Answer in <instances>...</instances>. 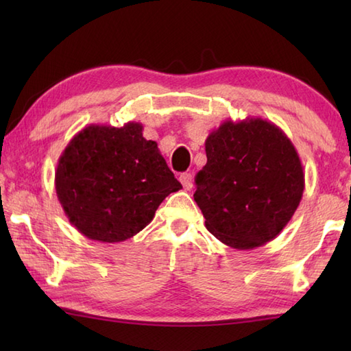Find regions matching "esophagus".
<instances>
[{
  "instance_id": "esophagus-1",
  "label": "esophagus",
  "mask_w": 351,
  "mask_h": 351,
  "mask_svg": "<svg viewBox=\"0 0 351 351\" xmlns=\"http://www.w3.org/2000/svg\"><path fill=\"white\" fill-rule=\"evenodd\" d=\"M180 181L184 185V190L189 191V190L193 189V176H191V173H182L180 176Z\"/></svg>"
}]
</instances>
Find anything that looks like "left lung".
Returning a JSON list of instances; mask_svg holds the SVG:
<instances>
[{
    "label": "left lung",
    "instance_id": "1",
    "mask_svg": "<svg viewBox=\"0 0 351 351\" xmlns=\"http://www.w3.org/2000/svg\"><path fill=\"white\" fill-rule=\"evenodd\" d=\"M195 200L223 244L249 250L274 240L304 190L303 166L279 126L261 117L225 121L205 141Z\"/></svg>",
    "mask_w": 351,
    "mask_h": 351
}]
</instances>
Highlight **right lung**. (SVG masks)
Here are the masks:
<instances>
[{"mask_svg": "<svg viewBox=\"0 0 351 351\" xmlns=\"http://www.w3.org/2000/svg\"><path fill=\"white\" fill-rule=\"evenodd\" d=\"M182 185L143 125H88L73 136L57 162L56 191L78 232L119 243L152 221L170 193Z\"/></svg>", "mask_w": 351, "mask_h": 351, "instance_id": "obj_1", "label": "right lung"}]
</instances>
